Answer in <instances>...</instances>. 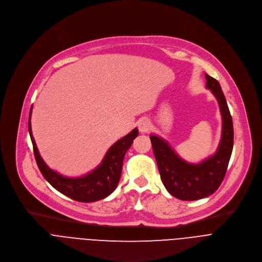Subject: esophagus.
Wrapping results in <instances>:
<instances>
[{
  "mask_svg": "<svg viewBox=\"0 0 262 262\" xmlns=\"http://www.w3.org/2000/svg\"><path fill=\"white\" fill-rule=\"evenodd\" d=\"M150 127V122L147 118H142L138 121V128L141 133H146Z\"/></svg>",
  "mask_w": 262,
  "mask_h": 262,
  "instance_id": "esophagus-1",
  "label": "esophagus"
}]
</instances>
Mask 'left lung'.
I'll return each mask as SVG.
<instances>
[{
	"instance_id": "left-lung-1",
	"label": "left lung",
	"mask_w": 262,
	"mask_h": 262,
	"mask_svg": "<svg viewBox=\"0 0 262 262\" xmlns=\"http://www.w3.org/2000/svg\"><path fill=\"white\" fill-rule=\"evenodd\" d=\"M206 88L215 96L222 115V137L216 152L199 164L181 160L162 138L151 135L154 154L162 181L174 197L199 200L213 194L225 177L233 149V123L229 107L219 82L205 73Z\"/></svg>"
}]
</instances>
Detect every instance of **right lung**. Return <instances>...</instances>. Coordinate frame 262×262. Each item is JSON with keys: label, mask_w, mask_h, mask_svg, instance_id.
I'll list each match as a JSON object with an SVG mask.
<instances>
[{"label": "right lung", "mask_w": 262, "mask_h": 262, "mask_svg": "<svg viewBox=\"0 0 262 262\" xmlns=\"http://www.w3.org/2000/svg\"><path fill=\"white\" fill-rule=\"evenodd\" d=\"M31 113L29 116V133L33 144L35 160L43 177L52 186L63 195L79 202H95L107 197L117 188L120 180L123 159L126 151L138 137V128L133 129L122 139L112 145L101 164L92 172L81 177H65L49 168L39 155L31 128Z\"/></svg>", "instance_id": "obj_1"}]
</instances>
